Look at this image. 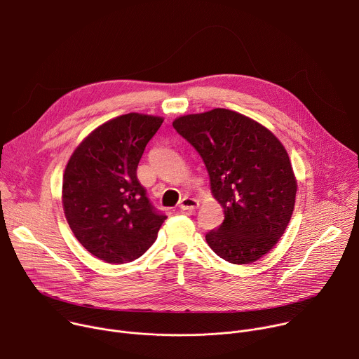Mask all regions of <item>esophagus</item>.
<instances>
[{
  "label": "esophagus",
  "mask_w": 359,
  "mask_h": 359,
  "mask_svg": "<svg viewBox=\"0 0 359 359\" xmlns=\"http://www.w3.org/2000/svg\"><path fill=\"white\" fill-rule=\"evenodd\" d=\"M179 208L182 209V210H193V209H197L198 208V200L197 198H194V197H183L182 200H180V204H179Z\"/></svg>",
  "instance_id": "esophagus-1"
}]
</instances>
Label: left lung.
Listing matches in <instances>:
<instances>
[{"label": "left lung", "mask_w": 359, "mask_h": 359, "mask_svg": "<svg viewBox=\"0 0 359 359\" xmlns=\"http://www.w3.org/2000/svg\"><path fill=\"white\" fill-rule=\"evenodd\" d=\"M173 128L201 156L224 209L208 244L229 263L257 262L278 243L294 210L297 179L285 147L257 121L223 108L179 116Z\"/></svg>", "instance_id": "obj_1"}]
</instances>
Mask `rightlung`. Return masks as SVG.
<instances>
[{
  "mask_svg": "<svg viewBox=\"0 0 359 359\" xmlns=\"http://www.w3.org/2000/svg\"><path fill=\"white\" fill-rule=\"evenodd\" d=\"M162 116L130 112L93 129L74 150L62 206L76 240L99 260L123 264L156 241L166 216L153 209L136 169Z\"/></svg>",
  "mask_w": 359,
  "mask_h": 359,
  "instance_id": "right-lung-1",
  "label": "right lung"
}]
</instances>
